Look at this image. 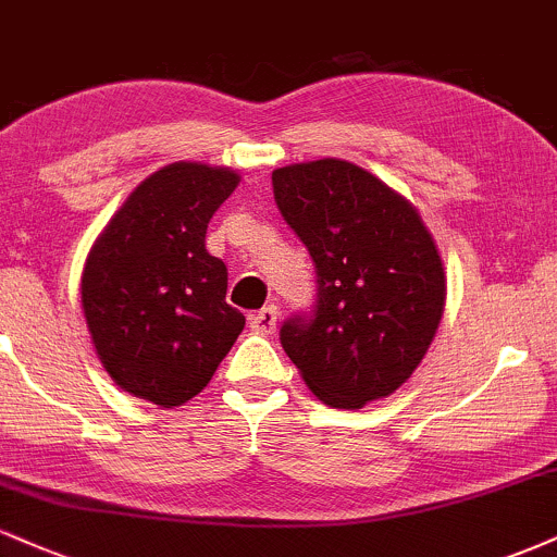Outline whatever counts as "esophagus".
Returning <instances> with one entry per match:
<instances>
[{"mask_svg":"<svg viewBox=\"0 0 557 557\" xmlns=\"http://www.w3.org/2000/svg\"><path fill=\"white\" fill-rule=\"evenodd\" d=\"M277 319H280V309L274 304L264 306V309L251 314V330L259 332V335H272L277 330Z\"/></svg>","mask_w":557,"mask_h":557,"instance_id":"34e87169","label":"esophagus"}]
</instances>
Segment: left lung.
Here are the masks:
<instances>
[{
    "label": "left lung",
    "mask_w": 557,
    "mask_h": 557,
    "mask_svg": "<svg viewBox=\"0 0 557 557\" xmlns=\"http://www.w3.org/2000/svg\"><path fill=\"white\" fill-rule=\"evenodd\" d=\"M272 188L317 270L311 311L280 327L285 354L327 406L387 398L443 319L445 272L430 230L406 198L343 159L274 170Z\"/></svg>",
    "instance_id": "obj_1"
}]
</instances>
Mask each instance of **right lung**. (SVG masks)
Segmentation results:
<instances>
[{
	"mask_svg": "<svg viewBox=\"0 0 557 557\" xmlns=\"http://www.w3.org/2000/svg\"><path fill=\"white\" fill-rule=\"evenodd\" d=\"M235 185L233 170L168 164L127 196L88 253V332L112 380L136 398L183 406L243 332L246 317L225 300V261L207 251L209 220Z\"/></svg>",
	"mask_w": 557,
	"mask_h": 557,
	"instance_id": "1",
	"label": "right lung"
}]
</instances>
